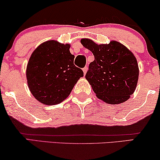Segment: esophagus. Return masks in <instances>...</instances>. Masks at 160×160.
Instances as JSON below:
<instances>
[{
	"mask_svg": "<svg viewBox=\"0 0 160 160\" xmlns=\"http://www.w3.org/2000/svg\"><path fill=\"white\" fill-rule=\"evenodd\" d=\"M88 67H84V68L82 69L83 72H84V75H85V74H86V72H87V71H88Z\"/></svg>",
	"mask_w": 160,
	"mask_h": 160,
	"instance_id": "esophagus-1",
	"label": "esophagus"
}]
</instances>
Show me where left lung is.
Here are the masks:
<instances>
[{"label":"left lung","instance_id":"1","mask_svg":"<svg viewBox=\"0 0 160 160\" xmlns=\"http://www.w3.org/2000/svg\"><path fill=\"white\" fill-rule=\"evenodd\" d=\"M83 46L95 57L85 78L97 98L109 104H119L135 91L139 68L134 53L125 45L112 40L109 44H97L92 39H81Z\"/></svg>","mask_w":160,"mask_h":160}]
</instances>
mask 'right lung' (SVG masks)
I'll list each match as a JSON object with an SVG mask.
<instances>
[{"mask_svg": "<svg viewBox=\"0 0 160 160\" xmlns=\"http://www.w3.org/2000/svg\"><path fill=\"white\" fill-rule=\"evenodd\" d=\"M70 45L56 40L42 42L33 51L26 68L28 87L33 96L45 105H55L69 96L84 76L73 65Z\"/></svg>", "mask_w": 160, "mask_h": 160, "instance_id": "right-lung-1", "label": "right lung"}]
</instances>
